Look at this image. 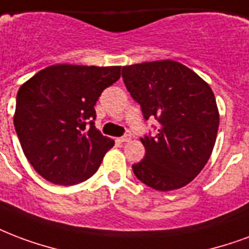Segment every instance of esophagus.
<instances>
[{
  "mask_svg": "<svg viewBox=\"0 0 249 249\" xmlns=\"http://www.w3.org/2000/svg\"><path fill=\"white\" fill-rule=\"evenodd\" d=\"M130 140H132V137H130L129 134H126V136H123V137L119 138V141L120 142H129Z\"/></svg>",
  "mask_w": 249,
  "mask_h": 249,
  "instance_id": "obj_1",
  "label": "esophagus"
}]
</instances>
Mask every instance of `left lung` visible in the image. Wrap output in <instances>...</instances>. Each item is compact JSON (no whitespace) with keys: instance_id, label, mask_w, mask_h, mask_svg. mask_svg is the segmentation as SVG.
Masks as SVG:
<instances>
[{"instance_id":"obj_1","label":"left lung","mask_w":249,"mask_h":249,"mask_svg":"<svg viewBox=\"0 0 249 249\" xmlns=\"http://www.w3.org/2000/svg\"><path fill=\"white\" fill-rule=\"evenodd\" d=\"M123 79L145 120L159 123L154 137L141 138L146 154L132 166L134 175L162 192L185 187L208 163L217 140L219 112L213 91L172 60L123 66Z\"/></svg>"}]
</instances>
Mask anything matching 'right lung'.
<instances>
[{
  "label": "right lung",
  "instance_id": "add662e5",
  "mask_svg": "<svg viewBox=\"0 0 249 249\" xmlns=\"http://www.w3.org/2000/svg\"><path fill=\"white\" fill-rule=\"evenodd\" d=\"M120 69L58 64L19 87L15 130L26 158L45 180L74 185L98 171L115 141L95 128L94 106L120 78Z\"/></svg>",
  "mask_w": 249,
  "mask_h": 249
}]
</instances>
